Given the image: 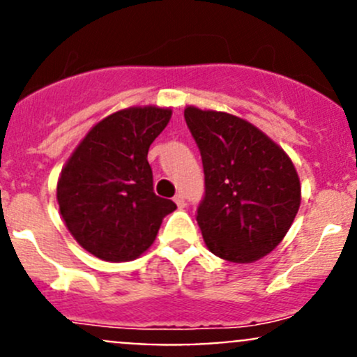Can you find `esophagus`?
I'll return each instance as SVG.
<instances>
[{
    "label": "esophagus",
    "mask_w": 357,
    "mask_h": 357,
    "mask_svg": "<svg viewBox=\"0 0 357 357\" xmlns=\"http://www.w3.org/2000/svg\"><path fill=\"white\" fill-rule=\"evenodd\" d=\"M174 202H176V204H178L179 208H183V207H185V205H186L185 195H183V193H178V195L174 197Z\"/></svg>",
    "instance_id": "34e87169"
}]
</instances>
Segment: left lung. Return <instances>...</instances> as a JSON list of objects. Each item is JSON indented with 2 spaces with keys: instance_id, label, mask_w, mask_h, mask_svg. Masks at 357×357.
Listing matches in <instances>:
<instances>
[{
  "instance_id": "obj_1",
  "label": "left lung",
  "mask_w": 357,
  "mask_h": 357,
  "mask_svg": "<svg viewBox=\"0 0 357 357\" xmlns=\"http://www.w3.org/2000/svg\"><path fill=\"white\" fill-rule=\"evenodd\" d=\"M185 121L204 165L197 222L208 250L231 262L264 257L287 235L301 205L294 164L235 115L188 107Z\"/></svg>"
}]
</instances>
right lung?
Instances as JSON below:
<instances>
[{
    "label": "right lung",
    "mask_w": 357,
    "mask_h": 357,
    "mask_svg": "<svg viewBox=\"0 0 357 357\" xmlns=\"http://www.w3.org/2000/svg\"><path fill=\"white\" fill-rule=\"evenodd\" d=\"M171 110L115 112L86 135L56 186L60 212L77 243L103 261L136 259L155 240L162 218L176 208L153 192L146 155Z\"/></svg>",
    "instance_id": "1"
}]
</instances>
